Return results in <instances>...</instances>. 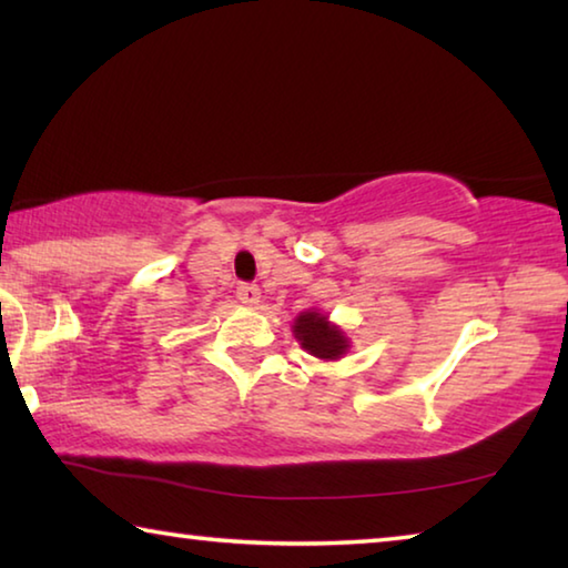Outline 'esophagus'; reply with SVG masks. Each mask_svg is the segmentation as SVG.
<instances>
[{"mask_svg": "<svg viewBox=\"0 0 568 568\" xmlns=\"http://www.w3.org/2000/svg\"><path fill=\"white\" fill-rule=\"evenodd\" d=\"M237 301L243 303V305H257L261 303V287L257 285H250V283H245V285H240L237 287Z\"/></svg>", "mask_w": 568, "mask_h": 568, "instance_id": "1", "label": "esophagus"}]
</instances>
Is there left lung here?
<instances>
[{
	"instance_id": "left-lung-1",
	"label": "left lung",
	"mask_w": 568,
	"mask_h": 568,
	"mask_svg": "<svg viewBox=\"0 0 568 568\" xmlns=\"http://www.w3.org/2000/svg\"><path fill=\"white\" fill-rule=\"evenodd\" d=\"M293 335L301 348L318 361H341L351 351V338L341 325H335L328 313L318 307H307L293 321Z\"/></svg>"
}]
</instances>
